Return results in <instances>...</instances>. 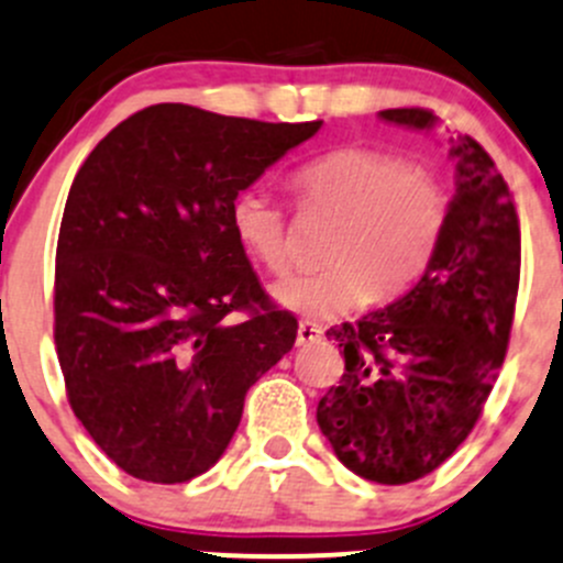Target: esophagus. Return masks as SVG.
Listing matches in <instances>:
<instances>
[{"label": "esophagus", "mask_w": 563, "mask_h": 563, "mask_svg": "<svg viewBox=\"0 0 563 563\" xmlns=\"http://www.w3.org/2000/svg\"><path fill=\"white\" fill-rule=\"evenodd\" d=\"M321 332H324V330H321V327L308 324V321H302V324L297 327V346H308V343L319 341Z\"/></svg>", "instance_id": "1"}]
</instances>
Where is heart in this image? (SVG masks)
<instances>
[{
	"label": "heart",
	"mask_w": 563,
	"mask_h": 563,
	"mask_svg": "<svg viewBox=\"0 0 563 563\" xmlns=\"http://www.w3.org/2000/svg\"><path fill=\"white\" fill-rule=\"evenodd\" d=\"M299 209L338 220L324 250V272L272 288L275 302L308 321H335L371 299L387 302L429 269L451 214L443 178L379 148H338L294 173ZM239 247L272 275L291 266L288 217L261 189L231 200Z\"/></svg>",
	"instance_id": "1"
}]
</instances>
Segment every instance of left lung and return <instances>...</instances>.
Returning <instances> with one entry per match:
<instances>
[{
  "label": "left lung",
  "mask_w": 563,
  "mask_h": 563,
  "mask_svg": "<svg viewBox=\"0 0 563 563\" xmlns=\"http://www.w3.org/2000/svg\"><path fill=\"white\" fill-rule=\"evenodd\" d=\"M382 120L432 129L429 109H385ZM456 195L429 269L404 297L332 327L343 349L341 385L316 420L338 460L376 484L438 471L476 427L509 346L520 286V220L487 151L451 145Z\"/></svg>",
  "instance_id": "8db88e82"
}]
</instances>
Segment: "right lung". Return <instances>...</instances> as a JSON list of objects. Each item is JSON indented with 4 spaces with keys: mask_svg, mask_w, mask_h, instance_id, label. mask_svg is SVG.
I'll return each mask as SVG.
<instances>
[{
    "mask_svg": "<svg viewBox=\"0 0 563 563\" xmlns=\"http://www.w3.org/2000/svg\"><path fill=\"white\" fill-rule=\"evenodd\" d=\"M321 120L261 123L156 103L114 125L70 184L54 343L70 409L129 476L209 471L244 396L297 341L231 231V200ZM242 309L244 322H231Z\"/></svg>",
    "mask_w": 563,
    "mask_h": 563,
    "instance_id": "1",
    "label": "right lung"
}]
</instances>
